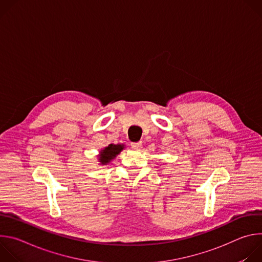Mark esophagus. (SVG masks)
Segmentation results:
<instances>
[{
	"instance_id": "esophagus-1",
	"label": "esophagus",
	"mask_w": 262,
	"mask_h": 262,
	"mask_svg": "<svg viewBox=\"0 0 262 262\" xmlns=\"http://www.w3.org/2000/svg\"><path fill=\"white\" fill-rule=\"evenodd\" d=\"M132 147L135 149H141L142 142H134V143H132Z\"/></svg>"
}]
</instances>
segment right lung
Segmentation results:
<instances>
[{"instance_id":"add662e5","label":"right lung","mask_w":262,"mask_h":262,"mask_svg":"<svg viewBox=\"0 0 262 262\" xmlns=\"http://www.w3.org/2000/svg\"><path fill=\"white\" fill-rule=\"evenodd\" d=\"M125 148L124 144H110L102 148L97 156L98 162L101 166H105L113 161Z\"/></svg>"}]
</instances>
